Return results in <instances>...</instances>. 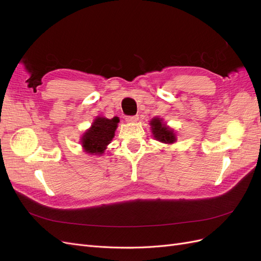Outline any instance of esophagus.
Wrapping results in <instances>:
<instances>
[{
	"label": "esophagus",
	"instance_id": "1",
	"mask_svg": "<svg viewBox=\"0 0 261 261\" xmlns=\"http://www.w3.org/2000/svg\"><path fill=\"white\" fill-rule=\"evenodd\" d=\"M126 122L127 123H136L139 120V116L138 115H134V116H126Z\"/></svg>",
	"mask_w": 261,
	"mask_h": 261
}]
</instances>
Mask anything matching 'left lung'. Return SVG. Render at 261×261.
I'll return each mask as SVG.
<instances>
[{
	"label": "left lung",
	"mask_w": 261,
	"mask_h": 261,
	"mask_svg": "<svg viewBox=\"0 0 261 261\" xmlns=\"http://www.w3.org/2000/svg\"><path fill=\"white\" fill-rule=\"evenodd\" d=\"M150 128H151V133L153 137L160 141V143L163 144H168L172 145L176 143L177 137H176V133L175 130L171 128L168 124L165 123L161 117H152V120H150L149 122Z\"/></svg>",
	"instance_id": "1"
}]
</instances>
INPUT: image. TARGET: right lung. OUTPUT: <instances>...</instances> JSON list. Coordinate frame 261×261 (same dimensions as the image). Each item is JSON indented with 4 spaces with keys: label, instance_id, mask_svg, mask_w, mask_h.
<instances>
[{
    "label": "right lung",
    "instance_id": "right-lung-1",
    "mask_svg": "<svg viewBox=\"0 0 261 261\" xmlns=\"http://www.w3.org/2000/svg\"><path fill=\"white\" fill-rule=\"evenodd\" d=\"M120 118L113 117L110 120L105 116H97L90 127L87 129L81 138L84 152L91 155H102L115 135Z\"/></svg>",
    "mask_w": 261,
    "mask_h": 261
}]
</instances>
